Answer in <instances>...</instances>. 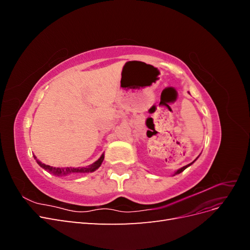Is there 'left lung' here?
<instances>
[{"label": "left lung", "instance_id": "1", "mask_svg": "<svg viewBox=\"0 0 250 250\" xmlns=\"http://www.w3.org/2000/svg\"><path fill=\"white\" fill-rule=\"evenodd\" d=\"M194 162H195V161H194ZM194 162H193V163H194ZM193 163H192V164H193ZM192 164H188V165L185 166V167H183V168H180L179 170H177V171L175 172V174H179V173H181V172H183V171H184V170H185L186 168H188V166H190V165H192Z\"/></svg>", "mask_w": 250, "mask_h": 250}]
</instances>
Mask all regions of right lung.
<instances>
[{"mask_svg": "<svg viewBox=\"0 0 250 250\" xmlns=\"http://www.w3.org/2000/svg\"><path fill=\"white\" fill-rule=\"evenodd\" d=\"M104 160V155H101V157L98 160L97 162H95L93 165L88 166V167H82V168H72V167H67V168H54L51 167V166L44 165L41 162L37 161V164H39L42 168H43L44 170H48L52 173H54L55 175H66V174H71V173H87V172H94L95 170H97L98 168L100 167L102 162Z\"/></svg>", "mask_w": 250, "mask_h": 250, "instance_id": "add662e5", "label": "right lung"}]
</instances>
